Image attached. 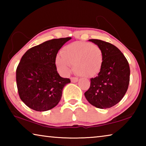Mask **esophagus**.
I'll list each match as a JSON object with an SVG mask.
<instances>
[{
    "instance_id": "esophagus-1",
    "label": "esophagus",
    "mask_w": 146,
    "mask_h": 146,
    "mask_svg": "<svg viewBox=\"0 0 146 146\" xmlns=\"http://www.w3.org/2000/svg\"><path fill=\"white\" fill-rule=\"evenodd\" d=\"M71 82H73V83H76L78 81V78L76 77H71Z\"/></svg>"
}]
</instances>
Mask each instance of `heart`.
Masks as SVG:
<instances>
[{
  "mask_svg": "<svg viewBox=\"0 0 146 146\" xmlns=\"http://www.w3.org/2000/svg\"><path fill=\"white\" fill-rule=\"evenodd\" d=\"M103 61L104 53L99 46L87 42H75L62 49L61 54L55 58V65L62 75H68L73 65L76 74L91 78L100 73Z\"/></svg>",
  "mask_w": 146,
  "mask_h": 146,
  "instance_id": "1",
  "label": "heart"
}]
</instances>
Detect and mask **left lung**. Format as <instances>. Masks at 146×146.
<instances>
[{"label":"left lung","instance_id":"1","mask_svg":"<svg viewBox=\"0 0 146 146\" xmlns=\"http://www.w3.org/2000/svg\"><path fill=\"white\" fill-rule=\"evenodd\" d=\"M88 40L102 49L104 61L98 76L90 79V88L84 93L85 97L97 108H111L122 100L127 90L129 63L119 49L113 44L98 39Z\"/></svg>","mask_w":146,"mask_h":146}]
</instances>
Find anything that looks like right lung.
Instances as JSON below:
<instances>
[{
  "label": "right lung",
  "mask_w": 146,
  "mask_h": 146,
  "mask_svg": "<svg viewBox=\"0 0 146 146\" xmlns=\"http://www.w3.org/2000/svg\"><path fill=\"white\" fill-rule=\"evenodd\" d=\"M71 37L48 40L28 49L16 71L19 97L25 104L36 111H46L58 104L63 88L70 83L59 75L55 58L62 46Z\"/></svg>",
  "instance_id": "1"
}]
</instances>
